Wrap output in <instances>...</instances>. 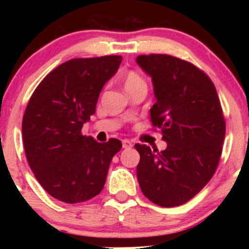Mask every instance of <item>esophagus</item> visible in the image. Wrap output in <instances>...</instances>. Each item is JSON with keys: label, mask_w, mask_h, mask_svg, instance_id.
I'll return each mask as SVG.
<instances>
[{"label": "esophagus", "mask_w": 249, "mask_h": 249, "mask_svg": "<svg viewBox=\"0 0 249 249\" xmlns=\"http://www.w3.org/2000/svg\"><path fill=\"white\" fill-rule=\"evenodd\" d=\"M122 147L124 149H127V148H131V147H133V143H132L131 141L129 140H123L122 141Z\"/></svg>", "instance_id": "obj_1"}]
</instances>
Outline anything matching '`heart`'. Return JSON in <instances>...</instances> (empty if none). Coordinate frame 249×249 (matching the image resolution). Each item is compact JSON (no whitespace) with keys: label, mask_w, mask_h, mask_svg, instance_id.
I'll return each instance as SVG.
<instances>
[{"label":"heart","mask_w":249,"mask_h":249,"mask_svg":"<svg viewBox=\"0 0 249 249\" xmlns=\"http://www.w3.org/2000/svg\"><path fill=\"white\" fill-rule=\"evenodd\" d=\"M137 86H146L144 85L143 78L140 76L136 72H128V73L124 76V89H133V87H137Z\"/></svg>","instance_id":"1"}]
</instances>
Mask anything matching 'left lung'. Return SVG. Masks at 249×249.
<instances>
[{"label":"left lung","mask_w":249,"mask_h":249,"mask_svg":"<svg viewBox=\"0 0 249 249\" xmlns=\"http://www.w3.org/2000/svg\"><path fill=\"white\" fill-rule=\"evenodd\" d=\"M136 62L151 77L156 97L151 121L167 142L160 152L136 144L138 183L153 203L181 206L210 182L218 166L226 136L218 94L210 77L183 59L143 54Z\"/></svg>","instance_id":"8db88e82"}]
</instances>
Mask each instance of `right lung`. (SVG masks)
Segmentation results:
<instances>
[{"label": "right lung", "instance_id": "obj_1", "mask_svg": "<svg viewBox=\"0 0 249 249\" xmlns=\"http://www.w3.org/2000/svg\"><path fill=\"white\" fill-rule=\"evenodd\" d=\"M122 57L74 58L43 78L27 105L22 136L26 157L43 190L65 203L89 201L103 190L113 156L122 147L81 135L98 96Z\"/></svg>", "mask_w": 249, "mask_h": 249}]
</instances>
